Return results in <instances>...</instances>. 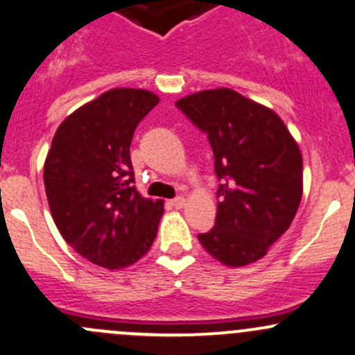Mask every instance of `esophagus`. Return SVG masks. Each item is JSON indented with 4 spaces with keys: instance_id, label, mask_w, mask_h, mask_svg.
Instances as JSON below:
<instances>
[{
    "instance_id": "34e87169",
    "label": "esophagus",
    "mask_w": 355,
    "mask_h": 355,
    "mask_svg": "<svg viewBox=\"0 0 355 355\" xmlns=\"http://www.w3.org/2000/svg\"><path fill=\"white\" fill-rule=\"evenodd\" d=\"M171 206L177 207V209H182L185 206V199L184 197H175V199H171Z\"/></svg>"
}]
</instances>
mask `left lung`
Returning <instances> with one entry per match:
<instances>
[{"instance_id":"obj_1","label":"left lung","mask_w":355,"mask_h":355,"mask_svg":"<svg viewBox=\"0 0 355 355\" xmlns=\"http://www.w3.org/2000/svg\"><path fill=\"white\" fill-rule=\"evenodd\" d=\"M207 134L219 178L216 225L200 245L227 267L257 262L293 223L303 196V158L275 112L230 88L178 100Z\"/></svg>"}]
</instances>
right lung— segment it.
I'll return each instance as SVG.
<instances>
[{"mask_svg":"<svg viewBox=\"0 0 355 355\" xmlns=\"http://www.w3.org/2000/svg\"><path fill=\"white\" fill-rule=\"evenodd\" d=\"M148 89L114 88L64 119L44 165V185L59 233L81 257L124 268L146 255L163 200L134 187L130 141L158 105Z\"/></svg>","mask_w":355,"mask_h":355,"instance_id":"add662e5","label":"right lung"}]
</instances>
